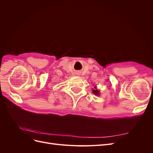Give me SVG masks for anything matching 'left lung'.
Returning a JSON list of instances; mask_svg holds the SVG:
<instances>
[{"label": "left lung", "mask_w": 153, "mask_h": 153, "mask_svg": "<svg viewBox=\"0 0 153 153\" xmlns=\"http://www.w3.org/2000/svg\"><path fill=\"white\" fill-rule=\"evenodd\" d=\"M94 89H93V90H92V92H93V93L95 94V95H99L100 94V91H99V90H98V89H97V87L95 86L94 87Z\"/></svg>", "instance_id": "left-lung-1"}]
</instances>
